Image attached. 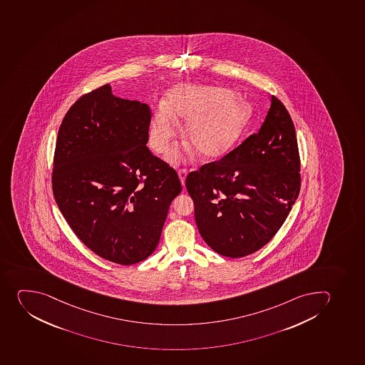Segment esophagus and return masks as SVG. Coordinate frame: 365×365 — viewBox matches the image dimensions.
Instances as JSON below:
<instances>
[{
  "label": "esophagus",
  "mask_w": 365,
  "mask_h": 365,
  "mask_svg": "<svg viewBox=\"0 0 365 365\" xmlns=\"http://www.w3.org/2000/svg\"><path fill=\"white\" fill-rule=\"evenodd\" d=\"M187 169H180L178 170V178L181 180L182 185L184 187V182H185V178H187Z\"/></svg>",
  "instance_id": "1"
}]
</instances>
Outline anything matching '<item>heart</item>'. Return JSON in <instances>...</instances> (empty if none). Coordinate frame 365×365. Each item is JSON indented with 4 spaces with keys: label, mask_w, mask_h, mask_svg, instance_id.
<instances>
[{
    "label": "heart",
    "mask_w": 365,
    "mask_h": 365,
    "mask_svg": "<svg viewBox=\"0 0 365 365\" xmlns=\"http://www.w3.org/2000/svg\"><path fill=\"white\" fill-rule=\"evenodd\" d=\"M254 118L251 104L234 91L221 87L185 84L169 93L158 104L149 124V143L158 154L170 148L178 134V120H187L184 138L204 158H220L242 140ZM168 158L180 160L173 151Z\"/></svg>",
    "instance_id": "heart-1"
}]
</instances>
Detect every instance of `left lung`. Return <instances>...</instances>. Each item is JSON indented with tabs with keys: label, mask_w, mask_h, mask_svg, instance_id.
I'll list each match as a JSON object with an SVG mask.
<instances>
[{
	"label": "left lung",
	"mask_w": 365,
	"mask_h": 365,
	"mask_svg": "<svg viewBox=\"0 0 365 365\" xmlns=\"http://www.w3.org/2000/svg\"><path fill=\"white\" fill-rule=\"evenodd\" d=\"M294 122L277 97L261 129L218 161L191 171L185 187L204 242L225 257L264 247L284 223L301 189Z\"/></svg>",
	"instance_id": "8db88e82"
}]
</instances>
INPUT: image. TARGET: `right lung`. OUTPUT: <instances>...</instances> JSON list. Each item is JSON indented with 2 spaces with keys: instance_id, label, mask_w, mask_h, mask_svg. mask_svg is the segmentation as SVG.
<instances>
[{
  "instance_id": "1",
  "label": "right lung",
  "mask_w": 365,
  "mask_h": 365,
  "mask_svg": "<svg viewBox=\"0 0 365 365\" xmlns=\"http://www.w3.org/2000/svg\"><path fill=\"white\" fill-rule=\"evenodd\" d=\"M150 120L148 104L104 84L71 106L57 135L55 201L83 245L118 264L154 252L182 190L176 171L145 145Z\"/></svg>"
}]
</instances>
